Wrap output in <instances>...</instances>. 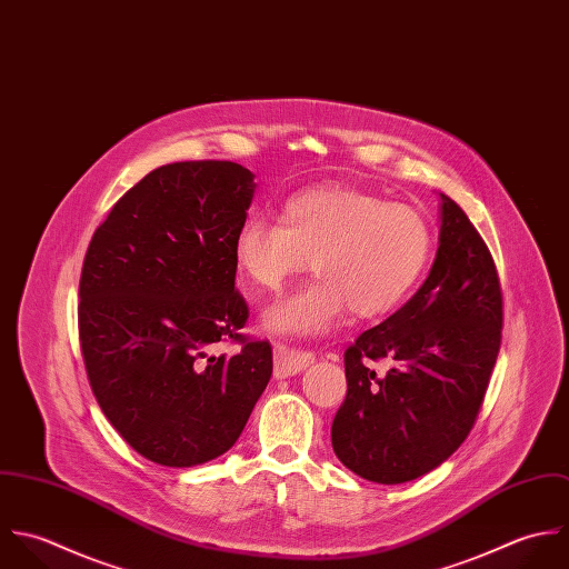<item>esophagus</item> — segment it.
I'll use <instances>...</instances> for the list:
<instances>
[{
    "mask_svg": "<svg viewBox=\"0 0 569 569\" xmlns=\"http://www.w3.org/2000/svg\"><path fill=\"white\" fill-rule=\"evenodd\" d=\"M315 362L312 351L292 349L288 345H274V378H290Z\"/></svg>",
    "mask_w": 569,
    "mask_h": 569,
    "instance_id": "esophagus-1",
    "label": "esophagus"
}]
</instances>
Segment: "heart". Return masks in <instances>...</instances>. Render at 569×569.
<instances>
[{
	"instance_id": "b5f03b06",
	"label": "heart",
	"mask_w": 569,
	"mask_h": 569,
	"mask_svg": "<svg viewBox=\"0 0 569 569\" xmlns=\"http://www.w3.org/2000/svg\"><path fill=\"white\" fill-rule=\"evenodd\" d=\"M431 252L427 220L407 204L341 184L290 196L279 222L248 218L232 239V263L241 281L277 292L308 268L317 279L277 299L261 317L279 337H321L351 310L376 319L398 308L420 279Z\"/></svg>"
}]
</instances>
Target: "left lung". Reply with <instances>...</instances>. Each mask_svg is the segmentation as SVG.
I'll return each instance as SVG.
<instances>
[{
    "label": "left lung",
    "instance_id": "left-lung-1",
    "mask_svg": "<svg viewBox=\"0 0 569 569\" xmlns=\"http://www.w3.org/2000/svg\"><path fill=\"white\" fill-rule=\"evenodd\" d=\"M436 261L420 290L345 351L347 396L332 447L376 483L418 479L459 449L483 402L501 345V288L492 257L440 193ZM371 359L390 369L376 375Z\"/></svg>",
    "mask_w": 569,
    "mask_h": 569
}]
</instances>
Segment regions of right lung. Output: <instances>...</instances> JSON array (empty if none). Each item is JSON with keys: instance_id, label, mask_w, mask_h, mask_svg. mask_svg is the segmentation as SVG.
Wrapping results in <instances>:
<instances>
[{"instance_id": "obj_1", "label": "right lung", "mask_w": 569, "mask_h": 569, "mask_svg": "<svg viewBox=\"0 0 569 569\" xmlns=\"http://www.w3.org/2000/svg\"><path fill=\"white\" fill-rule=\"evenodd\" d=\"M254 176L224 160L173 162L131 187L97 228L79 286L92 391L136 453L171 468L237 442L272 376L266 341L210 353L248 319L232 239Z\"/></svg>"}]
</instances>
